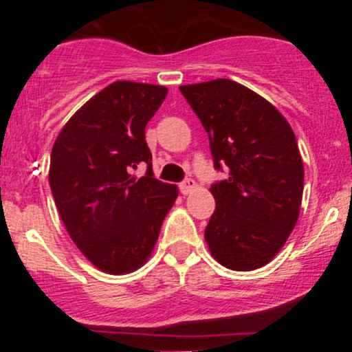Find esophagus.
I'll use <instances>...</instances> for the list:
<instances>
[{"label": "esophagus", "instance_id": "obj_1", "mask_svg": "<svg viewBox=\"0 0 352 352\" xmlns=\"http://www.w3.org/2000/svg\"><path fill=\"white\" fill-rule=\"evenodd\" d=\"M180 187V192L184 193V195H188V193H192L193 190L197 188V182L193 179H185L182 184L179 185Z\"/></svg>", "mask_w": 352, "mask_h": 352}]
</instances>
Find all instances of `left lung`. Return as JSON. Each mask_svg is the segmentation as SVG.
<instances>
[{"instance_id": "obj_1", "label": "left lung", "mask_w": 352, "mask_h": 352, "mask_svg": "<svg viewBox=\"0 0 352 352\" xmlns=\"http://www.w3.org/2000/svg\"><path fill=\"white\" fill-rule=\"evenodd\" d=\"M207 131L213 165L228 179L210 192L217 207L205 228L210 253L236 272L265 266L300 215L305 167L288 120L268 100L230 79L180 86Z\"/></svg>"}]
</instances>
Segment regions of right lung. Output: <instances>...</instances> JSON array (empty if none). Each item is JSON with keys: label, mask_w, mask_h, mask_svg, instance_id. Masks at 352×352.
<instances>
[{"label": "right lung", "mask_w": 352, "mask_h": 352, "mask_svg": "<svg viewBox=\"0 0 352 352\" xmlns=\"http://www.w3.org/2000/svg\"><path fill=\"white\" fill-rule=\"evenodd\" d=\"M167 87L117 80L67 120L52 145L50 185L64 227L92 265L131 273L151 256L179 190L153 179L145 125ZM148 164L144 177L131 172Z\"/></svg>", "instance_id": "obj_1"}]
</instances>
